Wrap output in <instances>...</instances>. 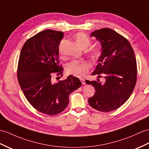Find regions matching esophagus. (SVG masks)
Here are the masks:
<instances>
[{
  "instance_id": "obj_1",
  "label": "esophagus",
  "mask_w": 149,
  "mask_h": 149,
  "mask_svg": "<svg viewBox=\"0 0 149 149\" xmlns=\"http://www.w3.org/2000/svg\"><path fill=\"white\" fill-rule=\"evenodd\" d=\"M80 81H81V83H82V85H85V84H86V83H85V79H83V78H81V79H80Z\"/></svg>"
}]
</instances>
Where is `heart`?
<instances>
[{"label":"heart","mask_w":149,"mask_h":149,"mask_svg":"<svg viewBox=\"0 0 149 149\" xmlns=\"http://www.w3.org/2000/svg\"><path fill=\"white\" fill-rule=\"evenodd\" d=\"M74 39L77 44L83 49H86L91 43V40L89 37L83 33H78L75 35ZM100 49L99 48H95L91 50L90 56L93 60H97L100 57ZM89 68L90 64L87 61H72L67 64L66 71L68 74L80 77L86 73Z\"/></svg>","instance_id":"obj_1"}]
</instances>
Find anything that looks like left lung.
Wrapping results in <instances>:
<instances>
[{
	"mask_svg": "<svg viewBox=\"0 0 149 149\" xmlns=\"http://www.w3.org/2000/svg\"><path fill=\"white\" fill-rule=\"evenodd\" d=\"M90 37L100 43L101 54L99 64L92 72L104 83L85 80L94 86L95 94L88 99L90 106L102 112L117 109L124 104L133 91L136 82V61L133 49L128 40L110 28L93 31Z\"/></svg>",
	"mask_w": 149,
	"mask_h": 149,
	"instance_id": "1",
	"label": "left lung"
}]
</instances>
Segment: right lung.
<instances>
[{
	"mask_svg": "<svg viewBox=\"0 0 149 149\" xmlns=\"http://www.w3.org/2000/svg\"><path fill=\"white\" fill-rule=\"evenodd\" d=\"M64 35L52 30L38 33L24 43L18 62L17 79L25 97L35 109L49 116L63 112L70 93L81 86L80 80L72 75L54 83V72L59 76L63 71L59 46Z\"/></svg>",
	"mask_w": 149,
	"mask_h": 149,
	"instance_id": "right-lung-1",
	"label": "right lung"
}]
</instances>
